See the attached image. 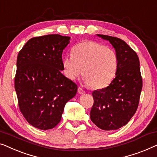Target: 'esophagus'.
Instances as JSON below:
<instances>
[{
  "mask_svg": "<svg viewBox=\"0 0 157 157\" xmlns=\"http://www.w3.org/2000/svg\"><path fill=\"white\" fill-rule=\"evenodd\" d=\"M78 93L79 94H85V90H84L81 87H78Z\"/></svg>",
  "mask_w": 157,
  "mask_h": 157,
  "instance_id": "1",
  "label": "esophagus"
}]
</instances>
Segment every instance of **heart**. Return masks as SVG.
Here are the masks:
<instances>
[{
  "label": "heart",
  "instance_id": "obj_1",
  "mask_svg": "<svg viewBox=\"0 0 157 157\" xmlns=\"http://www.w3.org/2000/svg\"><path fill=\"white\" fill-rule=\"evenodd\" d=\"M72 54L63 60V72L70 80H76L83 72L84 82L94 89H101L114 79L118 59L113 49L88 40L74 46Z\"/></svg>",
  "mask_w": 157,
  "mask_h": 157
}]
</instances>
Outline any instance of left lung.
I'll list each match as a JSON object with an SVG mask.
<instances>
[{
  "label": "left lung",
  "instance_id": "8db88e82",
  "mask_svg": "<svg viewBox=\"0 0 157 157\" xmlns=\"http://www.w3.org/2000/svg\"><path fill=\"white\" fill-rule=\"evenodd\" d=\"M97 36L109 41L114 47L118 66L110 85L92 93L94 103L90 117L100 129L115 130L128 124L138 108L142 88L140 60L124 41L108 35Z\"/></svg>",
  "mask_w": 157,
  "mask_h": 157
}]
</instances>
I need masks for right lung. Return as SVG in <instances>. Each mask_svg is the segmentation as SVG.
<instances>
[{"label":"right lung","mask_w":157,"mask_h":157,"mask_svg":"<svg viewBox=\"0 0 157 157\" xmlns=\"http://www.w3.org/2000/svg\"><path fill=\"white\" fill-rule=\"evenodd\" d=\"M70 37L48 35L28 41L18 53L15 89L20 112L31 125L47 130L60 122L77 85L62 74Z\"/></svg>","instance_id":"add662e5"}]
</instances>
